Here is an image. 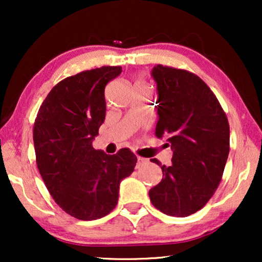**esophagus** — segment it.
Listing matches in <instances>:
<instances>
[{
  "instance_id": "obj_1",
  "label": "esophagus",
  "mask_w": 262,
  "mask_h": 262,
  "mask_svg": "<svg viewBox=\"0 0 262 262\" xmlns=\"http://www.w3.org/2000/svg\"><path fill=\"white\" fill-rule=\"evenodd\" d=\"M145 162H148V160L146 159H143V157H137V164H138V167L141 166V164H143V163H145Z\"/></svg>"
}]
</instances>
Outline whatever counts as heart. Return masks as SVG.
<instances>
[{"label": "heart", "mask_w": 262, "mask_h": 262, "mask_svg": "<svg viewBox=\"0 0 262 262\" xmlns=\"http://www.w3.org/2000/svg\"><path fill=\"white\" fill-rule=\"evenodd\" d=\"M135 85H145V84L143 83L142 81H137V82H136V84H135Z\"/></svg>", "instance_id": "heart-1"}]
</instances>
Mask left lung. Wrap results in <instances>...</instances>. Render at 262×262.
Listing matches in <instances>:
<instances>
[{"instance_id":"left-lung-1","label":"left lung","mask_w":262,"mask_h":262,"mask_svg":"<svg viewBox=\"0 0 262 262\" xmlns=\"http://www.w3.org/2000/svg\"><path fill=\"white\" fill-rule=\"evenodd\" d=\"M151 76L159 96L155 135L170 143L173 157L168 167L150 160L163 177L149 196L161 212L187 217L205 206L220 185L230 128L217 98L196 75L159 64Z\"/></svg>"}]
</instances>
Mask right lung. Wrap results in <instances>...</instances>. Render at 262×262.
I'll return each instance as SVG.
<instances>
[{"mask_svg":"<svg viewBox=\"0 0 262 262\" xmlns=\"http://www.w3.org/2000/svg\"><path fill=\"white\" fill-rule=\"evenodd\" d=\"M121 67H101L64 78L51 89L34 121L37 166L60 209L77 220L108 214L120 181L135 170L128 149L114 155L93 148L106 117L105 87Z\"/></svg>","mask_w":262,"mask_h":262,"instance_id":"add662e5","label":"right lung"}]
</instances>
